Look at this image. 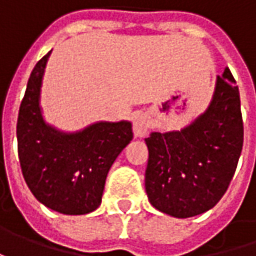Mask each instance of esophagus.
I'll list each match as a JSON object with an SVG mask.
<instances>
[{
  "instance_id": "34e87169",
  "label": "esophagus",
  "mask_w": 256,
  "mask_h": 256,
  "mask_svg": "<svg viewBox=\"0 0 256 256\" xmlns=\"http://www.w3.org/2000/svg\"><path fill=\"white\" fill-rule=\"evenodd\" d=\"M151 128V120L146 114H136L134 116L132 121V130H134V135L136 138H142L145 136L148 131Z\"/></svg>"
}]
</instances>
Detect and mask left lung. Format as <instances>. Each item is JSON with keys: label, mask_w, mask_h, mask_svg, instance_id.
<instances>
[{"label": "left lung", "mask_w": 256, "mask_h": 256, "mask_svg": "<svg viewBox=\"0 0 256 256\" xmlns=\"http://www.w3.org/2000/svg\"><path fill=\"white\" fill-rule=\"evenodd\" d=\"M145 191L154 208L190 218L214 208L228 190L244 144L240 90L230 68L216 76L205 112L180 131L145 138Z\"/></svg>", "instance_id": "left-lung-1"}]
</instances>
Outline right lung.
<instances>
[{
  "label": "right lung",
  "mask_w": 256,
  "mask_h": 256,
  "mask_svg": "<svg viewBox=\"0 0 256 256\" xmlns=\"http://www.w3.org/2000/svg\"><path fill=\"white\" fill-rule=\"evenodd\" d=\"M50 54L34 66L16 122L18 156L32 195L46 208L65 215L95 211L114 161L131 142L130 121H100L76 132H62L45 122L40 105Z\"/></svg>",
  "instance_id": "add662e5"
}]
</instances>
